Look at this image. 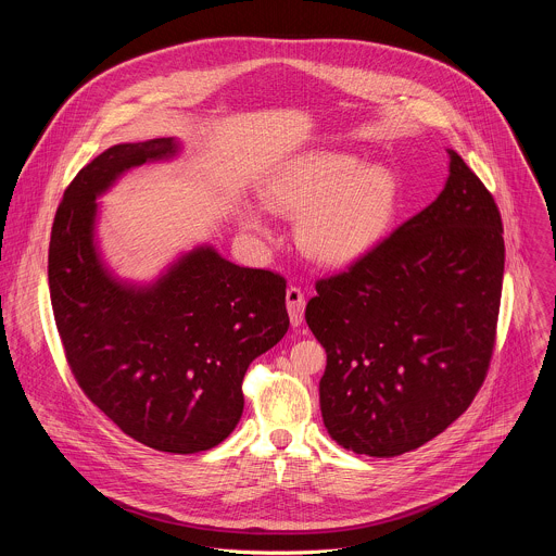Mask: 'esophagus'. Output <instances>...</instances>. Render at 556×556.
Instances as JSON below:
<instances>
[{"mask_svg": "<svg viewBox=\"0 0 556 556\" xmlns=\"http://www.w3.org/2000/svg\"><path fill=\"white\" fill-rule=\"evenodd\" d=\"M286 305H288L292 328H299L303 324V312H305V296H303V292L299 288L290 286L286 290Z\"/></svg>", "mask_w": 556, "mask_h": 556, "instance_id": "obj_1", "label": "esophagus"}]
</instances>
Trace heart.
Segmentation results:
<instances>
[{"label": "heart", "mask_w": 556, "mask_h": 556, "mask_svg": "<svg viewBox=\"0 0 556 556\" xmlns=\"http://www.w3.org/2000/svg\"><path fill=\"white\" fill-rule=\"evenodd\" d=\"M268 211L299 217L296 244L319 266L343 268L371 253L401 211V180L387 165H363L341 151H309L283 165L264 187ZM247 228L266 235L260 211L242 213Z\"/></svg>", "instance_id": "obj_1"}]
</instances>
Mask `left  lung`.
<instances>
[{"label":"left lung","instance_id":"left-lung-1","mask_svg":"<svg viewBox=\"0 0 556 556\" xmlns=\"http://www.w3.org/2000/svg\"><path fill=\"white\" fill-rule=\"evenodd\" d=\"M500 208L448 149L442 193L350 270L316 281L305 321L326 352L324 425L358 455L393 457L455 422L495 348Z\"/></svg>","mask_w":556,"mask_h":556}]
</instances>
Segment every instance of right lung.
I'll use <instances>...</instances> for the list:
<instances>
[{"label":"right lung","instance_id":"right-lung-1","mask_svg":"<svg viewBox=\"0 0 556 556\" xmlns=\"http://www.w3.org/2000/svg\"><path fill=\"white\" fill-rule=\"evenodd\" d=\"M178 151L176 138L123 142L76 174L54 215L48 283L78 387L129 438L187 455L230 435L249 365L283 339L290 319L281 275L235 266L213 247L180 255L144 286L105 266L97 198L125 172Z\"/></svg>","mask_w":556,"mask_h":556}]
</instances>
